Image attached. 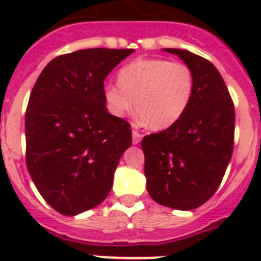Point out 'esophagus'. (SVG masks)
<instances>
[{
  "label": "esophagus",
  "instance_id": "34e87169",
  "mask_svg": "<svg viewBox=\"0 0 261 261\" xmlns=\"http://www.w3.org/2000/svg\"><path fill=\"white\" fill-rule=\"evenodd\" d=\"M141 139H142V135L139 134L138 131H133V143L137 145V143L141 142Z\"/></svg>",
  "mask_w": 261,
  "mask_h": 261
}]
</instances>
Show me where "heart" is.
Returning a JSON list of instances; mask_svg holds the SVG:
<instances>
[{
  "instance_id": "1",
  "label": "heart",
  "mask_w": 261,
  "mask_h": 261,
  "mask_svg": "<svg viewBox=\"0 0 261 261\" xmlns=\"http://www.w3.org/2000/svg\"><path fill=\"white\" fill-rule=\"evenodd\" d=\"M119 84L104 87L110 112L126 116L133 107L153 130H164L186 114L194 94V73L188 65L163 58H142L120 69Z\"/></svg>"
}]
</instances>
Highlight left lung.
<instances>
[{
  "instance_id": "8db88e82",
  "label": "left lung",
  "mask_w": 261,
  "mask_h": 261,
  "mask_svg": "<svg viewBox=\"0 0 261 261\" xmlns=\"http://www.w3.org/2000/svg\"><path fill=\"white\" fill-rule=\"evenodd\" d=\"M194 73L186 114L167 130L142 139L147 192L161 206L194 210L218 190L234 145V106L222 75L207 59L180 48Z\"/></svg>"
}]
</instances>
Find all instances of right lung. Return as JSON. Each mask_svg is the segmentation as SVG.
<instances>
[{
	"label": "right lung",
	"instance_id": "obj_1",
	"mask_svg": "<svg viewBox=\"0 0 261 261\" xmlns=\"http://www.w3.org/2000/svg\"><path fill=\"white\" fill-rule=\"evenodd\" d=\"M133 53L87 48L59 55L35 83L25 114L27 168L43 199L61 214L100 204L131 146L130 124L107 111L104 80Z\"/></svg>",
	"mask_w": 261,
	"mask_h": 261
}]
</instances>
